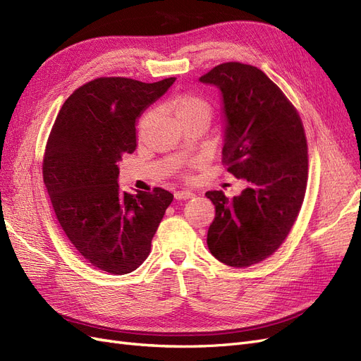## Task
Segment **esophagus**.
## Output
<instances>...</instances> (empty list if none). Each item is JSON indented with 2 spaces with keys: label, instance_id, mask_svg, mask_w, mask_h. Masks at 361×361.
<instances>
[{
  "label": "esophagus",
  "instance_id": "esophagus-1",
  "mask_svg": "<svg viewBox=\"0 0 361 361\" xmlns=\"http://www.w3.org/2000/svg\"><path fill=\"white\" fill-rule=\"evenodd\" d=\"M174 197H176V200H187L194 197V192L190 190H179L174 192Z\"/></svg>",
  "mask_w": 361,
  "mask_h": 361
}]
</instances>
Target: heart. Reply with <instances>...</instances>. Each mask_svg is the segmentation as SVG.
Wrapping results in <instances>:
<instances>
[{"mask_svg":"<svg viewBox=\"0 0 361 361\" xmlns=\"http://www.w3.org/2000/svg\"><path fill=\"white\" fill-rule=\"evenodd\" d=\"M170 108L176 114L178 120H187L192 117H204L209 118L211 114V106L207 104L203 97L197 94L185 93L173 97L170 101Z\"/></svg>","mask_w":361,"mask_h":361,"instance_id":"obj_1","label":"heart"}]
</instances>
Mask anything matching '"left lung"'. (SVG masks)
I'll list each match as a JSON object with an SVG mask.
<instances>
[{"instance_id":"8db88e82","label":"left lung","mask_w":361,"mask_h":361,"mask_svg":"<svg viewBox=\"0 0 361 361\" xmlns=\"http://www.w3.org/2000/svg\"><path fill=\"white\" fill-rule=\"evenodd\" d=\"M221 93L223 162L247 188L233 199L207 191L215 218L207 248L245 268L271 256L292 228L307 185V141L301 118L260 69L223 63L200 78Z\"/></svg>"}]
</instances>
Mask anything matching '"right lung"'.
<instances>
[{"label": "right lung", "instance_id": "obj_1", "mask_svg": "<svg viewBox=\"0 0 361 361\" xmlns=\"http://www.w3.org/2000/svg\"><path fill=\"white\" fill-rule=\"evenodd\" d=\"M176 78H97L75 90L54 122L43 182L61 228L89 264L122 276L150 253L173 194L118 187V162L137 147V122Z\"/></svg>", "mask_w": 361, "mask_h": 361}]
</instances>
